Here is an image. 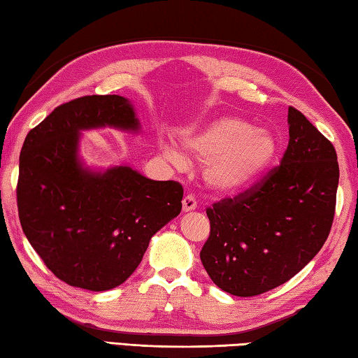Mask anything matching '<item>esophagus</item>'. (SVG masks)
<instances>
[{
	"label": "esophagus",
	"instance_id": "esophagus-1",
	"mask_svg": "<svg viewBox=\"0 0 358 358\" xmlns=\"http://www.w3.org/2000/svg\"><path fill=\"white\" fill-rule=\"evenodd\" d=\"M196 208H197L196 199H194L191 194H187V196H185V199H183V211H192Z\"/></svg>",
	"mask_w": 358,
	"mask_h": 358
}]
</instances>
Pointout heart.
I'll list each match as a JSON object with an SVG mask.
<instances>
[{
  "label": "heart",
  "instance_id": "obj_1",
  "mask_svg": "<svg viewBox=\"0 0 358 358\" xmlns=\"http://www.w3.org/2000/svg\"><path fill=\"white\" fill-rule=\"evenodd\" d=\"M181 147L202 162V180L208 189L238 194L262 177L276 155L278 143L268 129L251 126L237 117H221L199 131H187ZM162 155L183 166L185 155L173 143H161Z\"/></svg>",
  "mask_w": 358,
  "mask_h": 358
}]
</instances>
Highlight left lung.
I'll list each match as a JSON object with an SVG mask.
<instances>
[{
	"label": "left lung",
	"mask_w": 358,
	"mask_h": 358,
	"mask_svg": "<svg viewBox=\"0 0 358 358\" xmlns=\"http://www.w3.org/2000/svg\"><path fill=\"white\" fill-rule=\"evenodd\" d=\"M281 166L235 199L207 210L201 260L217 287L252 296L281 286L310 264L329 237L339 180L333 145L289 107Z\"/></svg>",
	"instance_id": "obj_1"
}]
</instances>
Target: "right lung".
Masks as SVG:
<instances>
[{
  "mask_svg": "<svg viewBox=\"0 0 358 358\" xmlns=\"http://www.w3.org/2000/svg\"><path fill=\"white\" fill-rule=\"evenodd\" d=\"M141 132L128 98L85 96L57 107L28 132L17 185L29 245L69 286L102 292L134 273L153 235L181 211L183 187L128 164L88 166L83 131Z\"/></svg>",
  "mask_w": 358,
  "mask_h": 358,
  "instance_id": "add662e5",
  "label": "right lung"
}]
</instances>
